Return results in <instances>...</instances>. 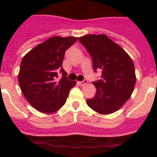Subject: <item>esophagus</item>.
Masks as SVG:
<instances>
[{"label":"esophagus","instance_id":"esophagus-1","mask_svg":"<svg viewBox=\"0 0 157 157\" xmlns=\"http://www.w3.org/2000/svg\"><path fill=\"white\" fill-rule=\"evenodd\" d=\"M78 83L80 86H85V85H86L87 83H88V81H87L86 79H85L82 82H78Z\"/></svg>","mask_w":157,"mask_h":157}]
</instances>
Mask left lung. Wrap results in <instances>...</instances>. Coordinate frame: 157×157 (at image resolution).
Segmentation results:
<instances>
[{"mask_svg":"<svg viewBox=\"0 0 157 157\" xmlns=\"http://www.w3.org/2000/svg\"><path fill=\"white\" fill-rule=\"evenodd\" d=\"M93 60V68L101 69V79L94 82L97 92L87 99L90 108L100 114L116 112L130 98L136 82L132 59L121 46L105 34H86L78 38Z\"/></svg>","mask_w":157,"mask_h":157,"instance_id":"8db88e82","label":"left lung"}]
</instances>
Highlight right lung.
Instances as JSON below:
<instances>
[{"mask_svg": "<svg viewBox=\"0 0 157 157\" xmlns=\"http://www.w3.org/2000/svg\"><path fill=\"white\" fill-rule=\"evenodd\" d=\"M78 37L55 36L27 52L22 59L18 79L30 105L39 112L52 113L63 106L75 81L67 79L62 67L65 51ZM59 70L63 76L57 80Z\"/></svg>", "mask_w": 157, "mask_h": 157, "instance_id": "1", "label": "right lung"}]
</instances>
